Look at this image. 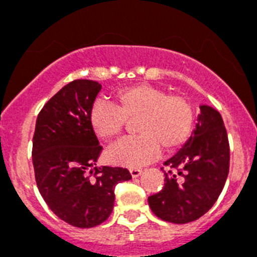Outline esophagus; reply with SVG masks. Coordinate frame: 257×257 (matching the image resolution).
<instances>
[{"instance_id":"esophagus-1","label":"esophagus","mask_w":257,"mask_h":257,"mask_svg":"<svg viewBox=\"0 0 257 257\" xmlns=\"http://www.w3.org/2000/svg\"><path fill=\"white\" fill-rule=\"evenodd\" d=\"M143 172L142 169H138V167H133V169H130V174L133 178H138V176H140Z\"/></svg>"}]
</instances>
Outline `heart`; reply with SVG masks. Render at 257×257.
<instances>
[{
	"mask_svg": "<svg viewBox=\"0 0 257 257\" xmlns=\"http://www.w3.org/2000/svg\"><path fill=\"white\" fill-rule=\"evenodd\" d=\"M135 121L139 135L109 149L110 162L135 167L157 158L161 147L169 153L178 151L192 136L196 112L185 96L145 83L119 90L115 105L96 101L90 110L92 130L105 142L117 140L127 122Z\"/></svg>",
	"mask_w": 257,
	"mask_h": 257,
	"instance_id": "heart-1",
	"label": "heart"
}]
</instances>
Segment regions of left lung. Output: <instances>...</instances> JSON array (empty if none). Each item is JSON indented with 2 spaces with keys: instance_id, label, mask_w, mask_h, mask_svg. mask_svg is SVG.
Masks as SVG:
<instances>
[{
  "instance_id": "left-lung-1",
  "label": "left lung",
  "mask_w": 257,
  "mask_h": 257,
  "mask_svg": "<svg viewBox=\"0 0 257 257\" xmlns=\"http://www.w3.org/2000/svg\"><path fill=\"white\" fill-rule=\"evenodd\" d=\"M199 109L190 139L163 163L175 171L165 172L163 189L148 198L154 215L174 224L203 216L217 201L229 174L230 151L221 114L208 105Z\"/></svg>"
}]
</instances>
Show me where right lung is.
Listing matches in <instances>:
<instances>
[{
    "label": "right lung",
    "instance_id": "add662e5",
    "mask_svg": "<svg viewBox=\"0 0 257 257\" xmlns=\"http://www.w3.org/2000/svg\"><path fill=\"white\" fill-rule=\"evenodd\" d=\"M100 90L90 79L65 85L41 109L33 135L41 196L59 219L77 228L105 221L114 206V187L131 179L123 167H94L103 147L90 124V110Z\"/></svg>",
    "mask_w": 257,
    "mask_h": 257
}]
</instances>
